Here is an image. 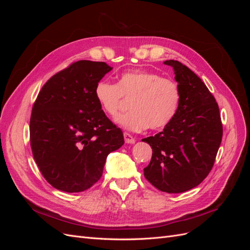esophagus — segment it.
Here are the masks:
<instances>
[{
	"instance_id": "34e87169",
	"label": "esophagus",
	"mask_w": 250,
	"mask_h": 250,
	"mask_svg": "<svg viewBox=\"0 0 250 250\" xmlns=\"http://www.w3.org/2000/svg\"><path fill=\"white\" fill-rule=\"evenodd\" d=\"M124 139H125V143L127 144H133L135 142V139L128 132H124Z\"/></svg>"
}]
</instances>
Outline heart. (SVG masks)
<instances>
[{"mask_svg": "<svg viewBox=\"0 0 250 250\" xmlns=\"http://www.w3.org/2000/svg\"><path fill=\"white\" fill-rule=\"evenodd\" d=\"M95 97L101 108L110 117H116L130 100L129 108L116 121L125 129L141 131L149 127L162 129L176 116L180 103L177 83L161 74L144 70L124 72L118 83L100 80L96 83Z\"/></svg>", "mask_w": 250, "mask_h": 250, "instance_id": "b5f03b06", "label": "heart"}]
</instances>
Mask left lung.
Returning a JSON list of instances; mask_svg holds the SVG:
<instances>
[{"label": "left lung", "mask_w": 250, "mask_h": 250, "mask_svg": "<svg viewBox=\"0 0 250 250\" xmlns=\"http://www.w3.org/2000/svg\"><path fill=\"white\" fill-rule=\"evenodd\" d=\"M174 69L180 88L176 116L154 137L143 139L152 148L144 175L158 190L183 193L201 184L215 164L223 134L215 97L202 80L177 60Z\"/></svg>", "instance_id": "obj_1"}]
</instances>
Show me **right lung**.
<instances>
[{
    "label": "right lung",
    "mask_w": 250,
    "mask_h": 250,
    "mask_svg": "<svg viewBox=\"0 0 250 250\" xmlns=\"http://www.w3.org/2000/svg\"><path fill=\"white\" fill-rule=\"evenodd\" d=\"M111 67L78 60L43 84L30 118V145L42 176L57 190L85 191L102 176L107 155L124 144L106 117L95 86Z\"/></svg>",
    "instance_id": "1"
}]
</instances>
